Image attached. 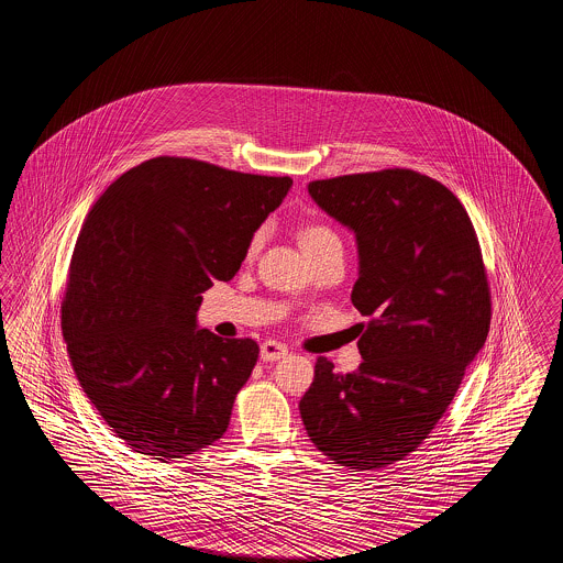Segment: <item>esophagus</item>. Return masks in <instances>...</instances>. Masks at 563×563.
Instances as JSON below:
<instances>
[{"label":"esophagus","instance_id":"34e87169","mask_svg":"<svg viewBox=\"0 0 563 563\" xmlns=\"http://www.w3.org/2000/svg\"><path fill=\"white\" fill-rule=\"evenodd\" d=\"M287 354H289V349H287L285 344H280V342L266 340V342L262 344V358H264V361H280V358H285Z\"/></svg>","mask_w":563,"mask_h":563}]
</instances>
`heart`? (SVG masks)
I'll use <instances>...</instances> for the list:
<instances>
[{"label":"heart","instance_id":"1","mask_svg":"<svg viewBox=\"0 0 563 563\" xmlns=\"http://www.w3.org/2000/svg\"><path fill=\"white\" fill-rule=\"evenodd\" d=\"M262 241H264V230L253 232L251 241L246 244V253H249V255H255ZM299 244H301V249H303L306 253H314V251H319V249L331 246V244H342V242H340V236L335 234L333 228H329L327 223H321V221H312V223H306V225L299 230Z\"/></svg>","mask_w":563,"mask_h":563}]
</instances>
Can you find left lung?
<instances>
[{"instance_id": "1", "label": "left lung", "mask_w": 563, "mask_h": 563, "mask_svg": "<svg viewBox=\"0 0 563 563\" xmlns=\"http://www.w3.org/2000/svg\"><path fill=\"white\" fill-rule=\"evenodd\" d=\"M358 244L354 308L367 319L354 374L317 358L299 401L310 441L340 466L377 471L418 450L483 349L492 294L473 221L450 189L411 168L310 181Z\"/></svg>"}]
</instances>
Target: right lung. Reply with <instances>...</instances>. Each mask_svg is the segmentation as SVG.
<instances>
[{
    "mask_svg": "<svg viewBox=\"0 0 563 563\" xmlns=\"http://www.w3.org/2000/svg\"><path fill=\"white\" fill-rule=\"evenodd\" d=\"M291 177L158 156L109 186L81 225L60 327L86 397L136 454L213 445L260 346L196 329L213 280H232Z\"/></svg>",
    "mask_w": 563,
    "mask_h": 563,
    "instance_id": "obj_1",
    "label": "right lung"
}]
</instances>
